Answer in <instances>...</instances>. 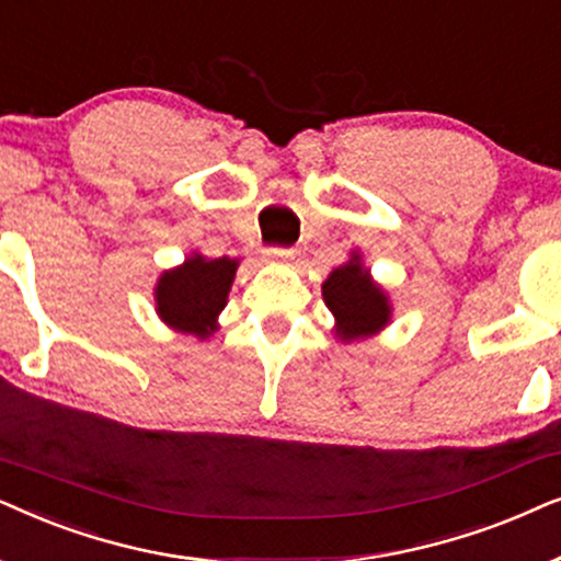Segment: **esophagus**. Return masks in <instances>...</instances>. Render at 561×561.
<instances>
[{
  "label": "esophagus",
  "instance_id": "1",
  "mask_svg": "<svg viewBox=\"0 0 561 561\" xmlns=\"http://www.w3.org/2000/svg\"><path fill=\"white\" fill-rule=\"evenodd\" d=\"M264 259L268 264H289V261L295 259V251L293 249H268L264 253Z\"/></svg>",
  "mask_w": 561,
  "mask_h": 561
}]
</instances>
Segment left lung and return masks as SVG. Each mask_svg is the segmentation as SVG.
Returning <instances> with one entry per match:
<instances>
[{
  "mask_svg": "<svg viewBox=\"0 0 561 561\" xmlns=\"http://www.w3.org/2000/svg\"><path fill=\"white\" fill-rule=\"evenodd\" d=\"M323 302L333 312V335L341 343L364 341L392 323V302L382 285L364 266L362 253L351 251L323 282Z\"/></svg>",
  "mask_w": 561,
  "mask_h": 561,
  "instance_id": "1",
  "label": "left lung"
}]
</instances>
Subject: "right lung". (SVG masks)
Segmentation results:
<instances>
[{
  "instance_id": "obj_1",
  "label": "right lung",
  "mask_w": 561,
  "mask_h": 561,
  "mask_svg": "<svg viewBox=\"0 0 561 561\" xmlns=\"http://www.w3.org/2000/svg\"><path fill=\"white\" fill-rule=\"evenodd\" d=\"M241 259H207L192 251L182 264L161 272L153 287L156 316L171 331L207 341L218 331Z\"/></svg>"
}]
</instances>
